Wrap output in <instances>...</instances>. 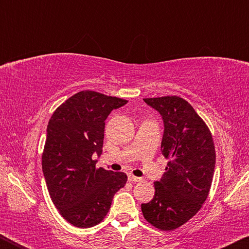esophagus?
I'll return each mask as SVG.
<instances>
[{"mask_svg":"<svg viewBox=\"0 0 249 249\" xmlns=\"http://www.w3.org/2000/svg\"><path fill=\"white\" fill-rule=\"evenodd\" d=\"M128 180L132 181V182H141V181H142V179L140 178V177H135L133 175H128Z\"/></svg>","mask_w":249,"mask_h":249,"instance_id":"34e87169","label":"esophagus"}]
</instances>
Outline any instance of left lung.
<instances>
[{"instance_id":"left-lung-1","label":"left lung","mask_w":249,"mask_h":249,"mask_svg":"<svg viewBox=\"0 0 249 249\" xmlns=\"http://www.w3.org/2000/svg\"><path fill=\"white\" fill-rule=\"evenodd\" d=\"M144 101L162 117L161 153L169 161L142 212L156 229L172 231L195 216L208 197L215 148L209 127L187 101L176 95Z\"/></svg>"}]
</instances>
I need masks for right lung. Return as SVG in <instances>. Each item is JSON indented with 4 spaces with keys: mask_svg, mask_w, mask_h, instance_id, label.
<instances>
[{
    "mask_svg": "<svg viewBox=\"0 0 249 249\" xmlns=\"http://www.w3.org/2000/svg\"><path fill=\"white\" fill-rule=\"evenodd\" d=\"M123 99L81 91L57 107L47 126L41 166L49 196L67 222L92 227L107 216L127 176L95 168L102 154L105 120Z\"/></svg>",
    "mask_w": 249,
    "mask_h": 249,
    "instance_id": "add662e5",
    "label": "right lung"
}]
</instances>
